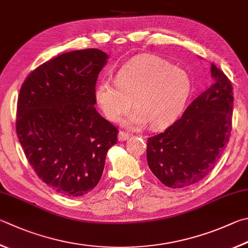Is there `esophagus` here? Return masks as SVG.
Instances as JSON below:
<instances>
[{"instance_id":"1","label":"esophagus","mask_w":248,"mask_h":248,"mask_svg":"<svg viewBox=\"0 0 248 248\" xmlns=\"http://www.w3.org/2000/svg\"><path fill=\"white\" fill-rule=\"evenodd\" d=\"M128 139H129V134L128 133H125L124 131H120L118 133V141L124 142V141H127Z\"/></svg>"}]
</instances>
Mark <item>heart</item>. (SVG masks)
Returning <instances> with one entry per match:
<instances>
[{
  "label": "heart",
  "instance_id": "1",
  "mask_svg": "<svg viewBox=\"0 0 248 248\" xmlns=\"http://www.w3.org/2000/svg\"><path fill=\"white\" fill-rule=\"evenodd\" d=\"M192 92V81L186 71L174 68L158 57H141L117 71L115 83L101 81L94 97L103 114L117 121L131 104L136 110L124 121L129 127H167L183 111ZM133 103H131V101Z\"/></svg>",
  "mask_w": 248,
  "mask_h": 248
}]
</instances>
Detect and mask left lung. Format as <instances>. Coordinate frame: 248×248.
I'll return each instance as SVG.
<instances>
[{
	"mask_svg": "<svg viewBox=\"0 0 248 248\" xmlns=\"http://www.w3.org/2000/svg\"><path fill=\"white\" fill-rule=\"evenodd\" d=\"M210 73L213 84L191 103L181 118L147 139L148 167L168 187H187L206 178L229 143L232 85L214 64Z\"/></svg>",
	"mask_w": 248,
	"mask_h": 248,
	"instance_id": "left-lung-1",
	"label": "left lung"
}]
</instances>
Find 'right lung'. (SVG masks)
I'll return each mask as SVG.
<instances>
[{
    "label": "right lung",
    "mask_w": 248,
    "mask_h": 248,
    "mask_svg": "<svg viewBox=\"0 0 248 248\" xmlns=\"http://www.w3.org/2000/svg\"><path fill=\"white\" fill-rule=\"evenodd\" d=\"M107 60L97 48L64 53L35 68L21 85L18 140L38 177L62 195L91 192L117 143L118 130L94 107Z\"/></svg>",
    "instance_id": "1"
}]
</instances>
